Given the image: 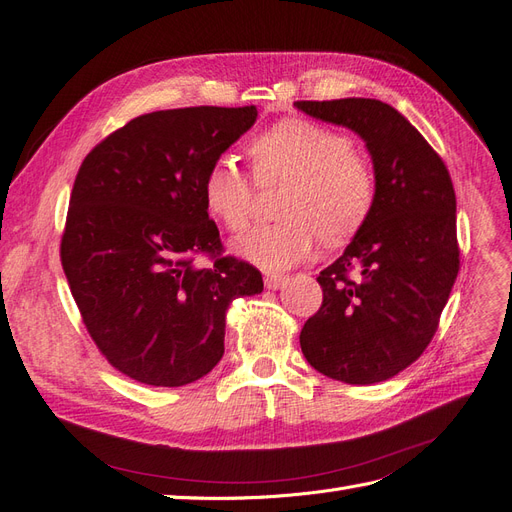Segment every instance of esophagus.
<instances>
[{"instance_id": "obj_1", "label": "esophagus", "mask_w": 512, "mask_h": 512, "mask_svg": "<svg viewBox=\"0 0 512 512\" xmlns=\"http://www.w3.org/2000/svg\"><path fill=\"white\" fill-rule=\"evenodd\" d=\"M284 282H286V275H282V273H267V275H265V286H267L269 290L280 288Z\"/></svg>"}]
</instances>
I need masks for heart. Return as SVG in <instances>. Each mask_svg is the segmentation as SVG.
I'll return each instance as SVG.
<instances>
[{"mask_svg": "<svg viewBox=\"0 0 512 512\" xmlns=\"http://www.w3.org/2000/svg\"><path fill=\"white\" fill-rule=\"evenodd\" d=\"M245 156L260 188L286 183L277 207L284 220L256 226L232 243L241 258L262 269L299 265L318 239L324 245L348 241L374 209L376 173L344 132L309 119H284L254 134ZM252 198V183L235 164L218 160L209 166L203 200L226 230L245 228Z\"/></svg>", "mask_w": 512, "mask_h": 512, "instance_id": "b5f03b06", "label": "heart"}]
</instances>
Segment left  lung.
I'll list each match as a JSON object with an SVG mask.
<instances>
[{
  "label": "left lung",
  "instance_id": "obj_1",
  "mask_svg": "<svg viewBox=\"0 0 512 512\" xmlns=\"http://www.w3.org/2000/svg\"><path fill=\"white\" fill-rule=\"evenodd\" d=\"M294 106L359 134L378 179L367 222L318 275L322 305L303 324L301 350L309 365L333 380H389L425 352L457 280L451 175L391 104L342 98Z\"/></svg>",
  "mask_w": 512,
  "mask_h": 512
}]
</instances>
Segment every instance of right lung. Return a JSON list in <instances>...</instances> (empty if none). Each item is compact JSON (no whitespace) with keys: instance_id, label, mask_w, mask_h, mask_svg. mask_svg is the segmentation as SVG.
<instances>
[{"instance_id":"add662e5","label":"right lung","mask_w":512,"mask_h":512,"mask_svg":"<svg viewBox=\"0 0 512 512\" xmlns=\"http://www.w3.org/2000/svg\"><path fill=\"white\" fill-rule=\"evenodd\" d=\"M256 117V106L147 113L83 160L61 267L87 333L123 376L149 386L207 376L224 354L230 303L262 292L260 271L224 254L203 200L209 166Z\"/></svg>"}]
</instances>
